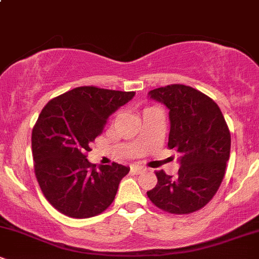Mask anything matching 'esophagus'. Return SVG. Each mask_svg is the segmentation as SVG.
<instances>
[{
    "label": "esophagus",
    "instance_id": "1",
    "mask_svg": "<svg viewBox=\"0 0 259 259\" xmlns=\"http://www.w3.org/2000/svg\"><path fill=\"white\" fill-rule=\"evenodd\" d=\"M132 170L135 174H141V173H144V171H146V168H144V167H134Z\"/></svg>",
    "mask_w": 259,
    "mask_h": 259
}]
</instances>
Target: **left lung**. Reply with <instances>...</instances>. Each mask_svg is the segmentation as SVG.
Listing matches in <instances>:
<instances>
[{
  "label": "left lung",
  "mask_w": 259,
  "mask_h": 259,
  "mask_svg": "<svg viewBox=\"0 0 259 259\" xmlns=\"http://www.w3.org/2000/svg\"><path fill=\"white\" fill-rule=\"evenodd\" d=\"M148 96L169 109L168 148L181 157L175 177L156 171L158 181L147 196L164 212L194 213L212 200L224 178L231 145L227 121L214 101L191 86L167 85Z\"/></svg>",
  "instance_id": "obj_1"
}]
</instances>
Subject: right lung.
<instances>
[{
    "mask_svg": "<svg viewBox=\"0 0 259 259\" xmlns=\"http://www.w3.org/2000/svg\"><path fill=\"white\" fill-rule=\"evenodd\" d=\"M135 96L80 86L49 101L31 134L35 177L46 200L72 218H90L112 204L125 165L91 164L89 145L102 133L109 115Z\"/></svg>",
    "mask_w": 259,
    "mask_h": 259,
    "instance_id": "obj_1",
    "label": "right lung"
}]
</instances>
